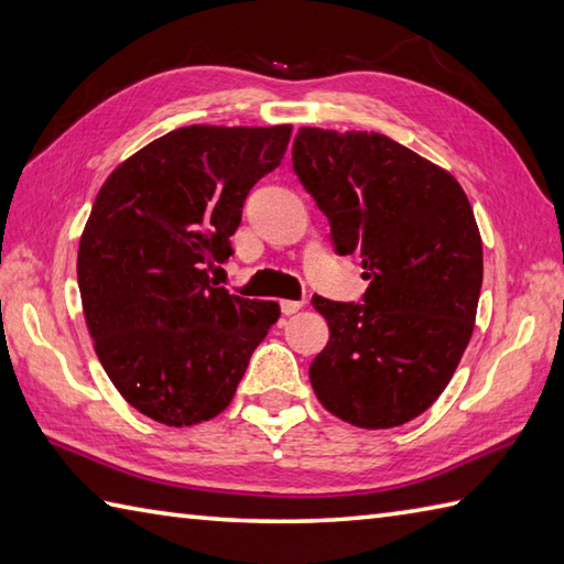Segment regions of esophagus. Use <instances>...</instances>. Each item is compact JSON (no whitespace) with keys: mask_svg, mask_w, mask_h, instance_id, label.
I'll return each instance as SVG.
<instances>
[{"mask_svg":"<svg viewBox=\"0 0 564 564\" xmlns=\"http://www.w3.org/2000/svg\"><path fill=\"white\" fill-rule=\"evenodd\" d=\"M280 308H282V314L292 316V314H296V312H299V308H304V302H294V299H282V302H280Z\"/></svg>","mask_w":564,"mask_h":564,"instance_id":"1","label":"esophagus"}]
</instances>
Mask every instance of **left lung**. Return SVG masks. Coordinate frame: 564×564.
I'll list each match as a JSON object with an SVG mask.
<instances>
[{
    "label": "left lung",
    "instance_id": "8db88e82",
    "mask_svg": "<svg viewBox=\"0 0 564 564\" xmlns=\"http://www.w3.org/2000/svg\"><path fill=\"white\" fill-rule=\"evenodd\" d=\"M292 163L370 280L365 304L312 299L330 330L308 367L316 399L358 429L401 426L443 394L473 338L485 272L473 206L451 172L375 131L304 126Z\"/></svg>",
    "mask_w": 564,
    "mask_h": 564
}]
</instances>
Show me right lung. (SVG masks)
Wrapping results in <instances>:
<instances>
[{
  "instance_id": "right-lung-1",
  "label": "right lung",
  "mask_w": 564,
  "mask_h": 564,
  "mask_svg": "<svg viewBox=\"0 0 564 564\" xmlns=\"http://www.w3.org/2000/svg\"><path fill=\"white\" fill-rule=\"evenodd\" d=\"M292 126L194 123L126 158L91 204L77 284L95 352L119 394L163 426H197L236 394L278 302L228 294L206 268L231 256L248 192Z\"/></svg>"
}]
</instances>
